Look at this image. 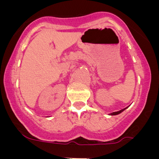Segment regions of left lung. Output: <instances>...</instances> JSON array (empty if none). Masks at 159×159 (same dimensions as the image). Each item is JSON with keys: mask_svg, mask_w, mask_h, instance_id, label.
Here are the masks:
<instances>
[{"mask_svg": "<svg viewBox=\"0 0 159 159\" xmlns=\"http://www.w3.org/2000/svg\"><path fill=\"white\" fill-rule=\"evenodd\" d=\"M127 107H125V108H123V109H122V110L119 111L112 112V113H111V116H116V115H119V114H120V113H121V112H123V111H124V110H126V109H127Z\"/></svg>", "mask_w": 159, "mask_h": 159, "instance_id": "left-lung-1", "label": "left lung"}]
</instances>
